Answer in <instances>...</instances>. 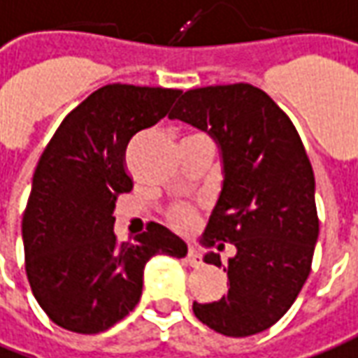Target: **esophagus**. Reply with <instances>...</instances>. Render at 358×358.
<instances>
[{
    "label": "esophagus",
    "instance_id": "34e87169",
    "mask_svg": "<svg viewBox=\"0 0 358 358\" xmlns=\"http://www.w3.org/2000/svg\"><path fill=\"white\" fill-rule=\"evenodd\" d=\"M187 262H189V266L197 267L199 264H201V254H199V250L194 248V246H189L187 248Z\"/></svg>",
    "mask_w": 358,
    "mask_h": 358
}]
</instances>
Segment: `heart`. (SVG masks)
<instances>
[{
    "label": "heart",
    "instance_id": "heart-1",
    "mask_svg": "<svg viewBox=\"0 0 358 358\" xmlns=\"http://www.w3.org/2000/svg\"><path fill=\"white\" fill-rule=\"evenodd\" d=\"M166 219H169V222L174 229L186 231L196 221V207L187 203L172 205L171 209H169V213H166Z\"/></svg>",
    "mask_w": 358,
    "mask_h": 358
}]
</instances>
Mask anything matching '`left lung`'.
<instances>
[{"label": "left lung", "instance_id": "obj_1", "mask_svg": "<svg viewBox=\"0 0 358 358\" xmlns=\"http://www.w3.org/2000/svg\"><path fill=\"white\" fill-rule=\"evenodd\" d=\"M169 118L207 131L221 147L224 180L203 238L236 248L224 267L229 292L194 302V314L222 336L259 334L296 301L318 240L316 182L301 136L271 96L248 83L186 91ZM205 262L222 267L213 252Z\"/></svg>", "mask_w": 358, "mask_h": 358}]
</instances>
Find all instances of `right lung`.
<instances>
[{
	"label": "right lung",
	"instance_id": "obj_1",
	"mask_svg": "<svg viewBox=\"0 0 358 358\" xmlns=\"http://www.w3.org/2000/svg\"><path fill=\"white\" fill-rule=\"evenodd\" d=\"M182 91L104 85L67 114L46 145L22 213L24 269L48 318L75 334H101L141 299L145 264L184 257L187 246L162 224L127 242L114 234V207L134 187L126 147L161 122Z\"/></svg>",
	"mask_w": 358,
	"mask_h": 358
}]
</instances>
